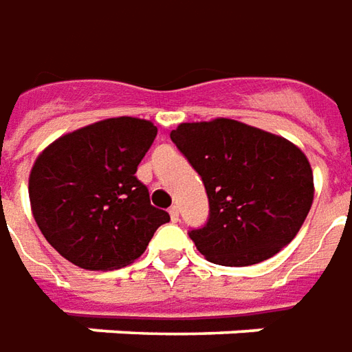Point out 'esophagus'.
<instances>
[{
	"label": "esophagus",
	"mask_w": 352,
	"mask_h": 352,
	"mask_svg": "<svg viewBox=\"0 0 352 352\" xmlns=\"http://www.w3.org/2000/svg\"><path fill=\"white\" fill-rule=\"evenodd\" d=\"M169 217H171V221H179V208L177 206L169 208Z\"/></svg>",
	"instance_id": "esophagus-1"
}]
</instances>
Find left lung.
<instances>
[{
  "instance_id": "8db88e82",
  "label": "left lung",
  "mask_w": 352,
  "mask_h": 352,
  "mask_svg": "<svg viewBox=\"0 0 352 352\" xmlns=\"http://www.w3.org/2000/svg\"><path fill=\"white\" fill-rule=\"evenodd\" d=\"M169 136L206 186L210 219L188 233L206 260L252 266L295 239L314 200L298 146L226 117L181 123Z\"/></svg>"
}]
</instances>
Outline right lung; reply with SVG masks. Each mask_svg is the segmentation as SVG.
<instances>
[{"label": "right lung", "mask_w": 352, "mask_h": 352, "mask_svg": "<svg viewBox=\"0 0 352 352\" xmlns=\"http://www.w3.org/2000/svg\"><path fill=\"white\" fill-rule=\"evenodd\" d=\"M156 135L152 121L113 117L59 136L38 154L28 177L30 210L71 264L102 272L129 266L169 221L135 175Z\"/></svg>", "instance_id": "1"}]
</instances>
